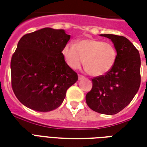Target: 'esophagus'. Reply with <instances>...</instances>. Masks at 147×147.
<instances>
[{
    "instance_id": "1",
    "label": "esophagus",
    "mask_w": 147,
    "mask_h": 147,
    "mask_svg": "<svg viewBox=\"0 0 147 147\" xmlns=\"http://www.w3.org/2000/svg\"><path fill=\"white\" fill-rule=\"evenodd\" d=\"M79 80H83V79H84V78H85V77L83 76H82V75H79Z\"/></svg>"
}]
</instances>
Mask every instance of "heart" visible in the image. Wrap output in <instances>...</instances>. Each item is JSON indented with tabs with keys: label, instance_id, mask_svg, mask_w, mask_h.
Wrapping results in <instances>:
<instances>
[{
	"label": "heart",
	"instance_id": "obj_1",
	"mask_svg": "<svg viewBox=\"0 0 147 147\" xmlns=\"http://www.w3.org/2000/svg\"><path fill=\"white\" fill-rule=\"evenodd\" d=\"M62 55L71 69H80L84 62L90 76H104L113 68L117 57V49L109 42L85 38L76 45L67 43L62 49Z\"/></svg>",
	"mask_w": 147,
	"mask_h": 147
}]
</instances>
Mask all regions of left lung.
I'll return each instance as SVG.
<instances>
[{
  "label": "left lung",
  "mask_w": 147,
  "mask_h": 147,
  "mask_svg": "<svg viewBox=\"0 0 147 147\" xmlns=\"http://www.w3.org/2000/svg\"><path fill=\"white\" fill-rule=\"evenodd\" d=\"M111 39L117 57L108 73L92 79V89L86 94V102L92 110L113 115L123 109L138 92L141 83V60L138 49L123 36L101 34Z\"/></svg>",
  "instance_id": "1"
}]
</instances>
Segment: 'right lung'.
Returning a JSON list of instances; mask_svg holds the SVG:
<instances>
[{"instance_id": "add662e5", "label": "right lung", "mask_w": 147, "mask_h": 147, "mask_svg": "<svg viewBox=\"0 0 147 147\" xmlns=\"http://www.w3.org/2000/svg\"><path fill=\"white\" fill-rule=\"evenodd\" d=\"M69 39L64 30L45 27L19 41L11 60V86L27 108L38 112L58 108L67 90L78 80L62 55Z\"/></svg>"}]
</instances>
